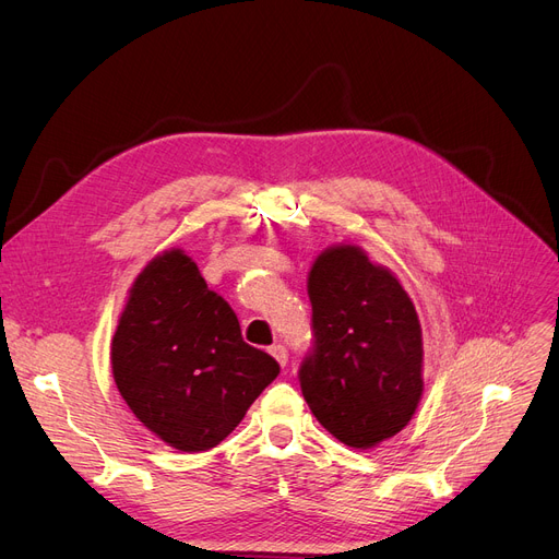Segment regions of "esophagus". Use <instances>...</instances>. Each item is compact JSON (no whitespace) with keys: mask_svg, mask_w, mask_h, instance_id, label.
<instances>
[{"mask_svg":"<svg viewBox=\"0 0 559 559\" xmlns=\"http://www.w3.org/2000/svg\"><path fill=\"white\" fill-rule=\"evenodd\" d=\"M271 356L277 360V364L284 368L286 366V360H288V352H286V347L284 345H273L271 349Z\"/></svg>","mask_w":559,"mask_h":559,"instance_id":"esophagus-1","label":"esophagus"}]
</instances>
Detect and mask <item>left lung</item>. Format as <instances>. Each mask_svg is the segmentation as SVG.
<instances>
[{"mask_svg":"<svg viewBox=\"0 0 559 559\" xmlns=\"http://www.w3.org/2000/svg\"><path fill=\"white\" fill-rule=\"evenodd\" d=\"M307 293L316 345L300 385L311 413L354 449L397 436L424 392L421 324L411 295L354 243L313 259Z\"/></svg>","mask_w":559,"mask_h":559,"instance_id":"8db88e82","label":"left lung"}]
</instances>
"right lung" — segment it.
<instances>
[{
  "label": "right lung",
  "instance_id": "add662e5",
  "mask_svg": "<svg viewBox=\"0 0 559 559\" xmlns=\"http://www.w3.org/2000/svg\"><path fill=\"white\" fill-rule=\"evenodd\" d=\"M110 364L133 415L187 453L223 442L280 374L273 356L241 338L235 311L180 248L153 257L130 286Z\"/></svg>",
  "mask_w": 559,
  "mask_h": 559
}]
</instances>
